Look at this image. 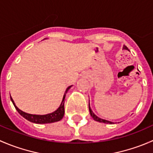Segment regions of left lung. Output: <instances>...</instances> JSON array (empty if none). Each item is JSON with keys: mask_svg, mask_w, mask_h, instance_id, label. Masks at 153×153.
<instances>
[{"mask_svg": "<svg viewBox=\"0 0 153 153\" xmlns=\"http://www.w3.org/2000/svg\"><path fill=\"white\" fill-rule=\"evenodd\" d=\"M123 49H126V50H129V49H128V48L126 47L125 45L124 46V47H123ZM89 112H90L91 116L92 117V118H93V119L95 120V121H98V122L106 123V124H112V123H113V122H112V121H106V120H104V119H102V118H98V117L97 116V115H95V114H94V112L92 111V109H91V108H90V106H89Z\"/></svg>", "mask_w": 153, "mask_h": 153, "instance_id": "left-lung-1", "label": "left lung"}]
</instances>
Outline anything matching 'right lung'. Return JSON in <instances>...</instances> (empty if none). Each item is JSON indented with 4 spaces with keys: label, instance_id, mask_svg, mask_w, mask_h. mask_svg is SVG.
Masks as SVG:
<instances>
[{
    "label": "right lung",
    "instance_id": "add662e5",
    "mask_svg": "<svg viewBox=\"0 0 153 153\" xmlns=\"http://www.w3.org/2000/svg\"><path fill=\"white\" fill-rule=\"evenodd\" d=\"M72 86H69V87H67V89H66L65 93H64V97H63L62 102H61V105H60L59 107L55 111V112H52V113L47 114V115H32V114H29L27 113V112H23L22 110L18 109L16 105H15V102H14L13 99L12 98V97L10 96L11 101H12V104L15 106L16 110L19 112L20 115L21 116L24 117V118H26L27 120H28L29 121L32 123H35V124H49V123H53L56 122V121H61L63 118L64 115V99H65L66 94L67 93L68 90L71 88Z\"/></svg>",
    "mask_w": 153,
    "mask_h": 153
}]
</instances>
